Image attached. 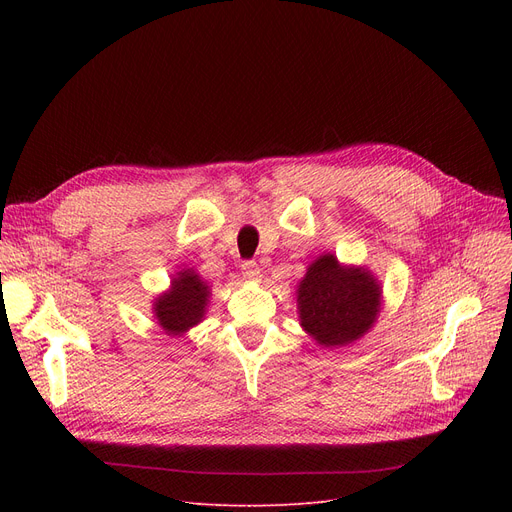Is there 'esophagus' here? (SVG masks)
I'll return each mask as SVG.
<instances>
[{
  "mask_svg": "<svg viewBox=\"0 0 512 512\" xmlns=\"http://www.w3.org/2000/svg\"><path fill=\"white\" fill-rule=\"evenodd\" d=\"M259 265L255 261H245L242 263V276L249 278V280H257L259 278Z\"/></svg>",
  "mask_w": 512,
  "mask_h": 512,
  "instance_id": "1",
  "label": "esophagus"
}]
</instances>
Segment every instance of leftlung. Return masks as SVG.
<instances>
[{"label":"left lung","instance_id":"left-lung-1","mask_svg":"<svg viewBox=\"0 0 512 512\" xmlns=\"http://www.w3.org/2000/svg\"><path fill=\"white\" fill-rule=\"evenodd\" d=\"M301 326L321 346H344L363 336L380 307V286L355 267L321 255L299 284Z\"/></svg>","mask_w":512,"mask_h":512}]
</instances>
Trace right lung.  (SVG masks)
<instances>
[{
    "instance_id": "add662e5",
    "label": "right lung",
    "mask_w": 512,
    "mask_h": 512,
    "mask_svg": "<svg viewBox=\"0 0 512 512\" xmlns=\"http://www.w3.org/2000/svg\"><path fill=\"white\" fill-rule=\"evenodd\" d=\"M207 297L209 290L195 272H180L172 282V290L161 294L155 303V317L159 326L172 336L193 328L205 313Z\"/></svg>"
}]
</instances>
